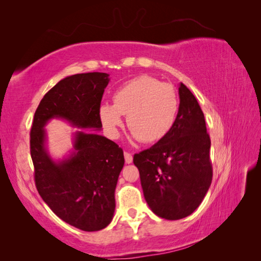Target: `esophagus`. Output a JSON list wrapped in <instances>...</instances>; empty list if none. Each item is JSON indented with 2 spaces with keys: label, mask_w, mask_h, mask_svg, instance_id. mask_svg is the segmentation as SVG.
I'll return each instance as SVG.
<instances>
[{
  "label": "esophagus",
  "mask_w": 261,
  "mask_h": 261,
  "mask_svg": "<svg viewBox=\"0 0 261 261\" xmlns=\"http://www.w3.org/2000/svg\"><path fill=\"white\" fill-rule=\"evenodd\" d=\"M124 156H125V161L126 163H132L133 162V156L132 154L128 152H124Z\"/></svg>",
  "instance_id": "1"
}]
</instances>
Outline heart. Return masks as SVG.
Segmentation results:
<instances>
[{
    "label": "heart",
    "mask_w": 261,
    "mask_h": 261,
    "mask_svg": "<svg viewBox=\"0 0 261 261\" xmlns=\"http://www.w3.org/2000/svg\"><path fill=\"white\" fill-rule=\"evenodd\" d=\"M178 111L179 97L171 84L142 75L117 89L113 105L101 106L99 116L110 136H118L123 115H127V126L133 138L155 143L172 129Z\"/></svg>",
    "instance_id": "obj_1"
}]
</instances>
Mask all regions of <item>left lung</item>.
<instances>
[{
  "instance_id": "left-lung-1",
  "label": "left lung",
  "mask_w": 261,
  "mask_h": 261,
  "mask_svg": "<svg viewBox=\"0 0 261 261\" xmlns=\"http://www.w3.org/2000/svg\"><path fill=\"white\" fill-rule=\"evenodd\" d=\"M179 98L172 129L133 159L147 205L154 214L171 221L194 213L213 178L211 138L203 111L184 83L179 86Z\"/></svg>"
}]
</instances>
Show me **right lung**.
<instances>
[{
    "instance_id": "add662e5",
    "label": "right lung",
    "mask_w": 261,
    "mask_h": 261,
    "mask_svg": "<svg viewBox=\"0 0 261 261\" xmlns=\"http://www.w3.org/2000/svg\"><path fill=\"white\" fill-rule=\"evenodd\" d=\"M108 76L93 72L61 80L41 99L30 130L35 182L42 200L61 220L87 232L102 230L113 220L124 152L105 136L79 130L73 153L55 162L45 147L44 127L51 118H62L77 128L101 129L99 109Z\"/></svg>"
}]
</instances>
